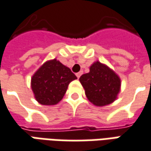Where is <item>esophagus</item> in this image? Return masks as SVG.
Returning <instances> with one entry per match:
<instances>
[{
    "label": "esophagus",
    "instance_id": "esophagus-1",
    "mask_svg": "<svg viewBox=\"0 0 151 151\" xmlns=\"http://www.w3.org/2000/svg\"><path fill=\"white\" fill-rule=\"evenodd\" d=\"M82 74H83V71H80V72L76 73V76H77V78H80V76L82 75Z\"/></svg>",
    "mask_w": 151,
    "mask_h": 151
}]
</instances>
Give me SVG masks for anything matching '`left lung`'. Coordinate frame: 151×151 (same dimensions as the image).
I'll use <instances>...</instances> for the list:
<instances>
[{
  "label": "left lung",
  "instance_id": "1",
  "mask_svg": "<svg viewBox=\"0 0 151 151\" xmlns=\"http://www.w3.org/2000/svg\"><path fill=\"white\" fill-rule=\"evenodd\" d=\"M79 81L87 99L96 106H105L114 102L121 86L119 77L99 61L91 65L90 72L83 74Z\"/></svg>",
  "mask_w": 151,
  "mask_h": 151
}]
</instances>
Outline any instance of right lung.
Instances as JSON below:
<instances>
[{
    "instance_id": "add662e5",
    "label": "right lung",
    "mask_w": 151,
    "mask_h": 151,
    "mask_svg": "<svg viewBox=\"0 0 151 151\" xmlns=\"http://www.w3.org/2000/svg\"><path fill=\"white\" fill-rule=\"evenodd\" d=\"M75 79L70 68L54 59L44 63L32 77V90L41 105H56L64 97L68 84Z\"/></svg>"
}]
</instances>
